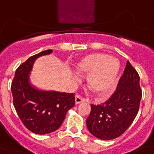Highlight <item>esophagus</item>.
Instances as JSON below:
<instances>
[{"label":"esophagus","mask_w":154,"mask_h":154,"mask_svg":"<svg viewBox=\"0 0 154 154\" xmlns=\"http://www.w3.org/2000/svg\"><path fill=\"white\" fill-rule=\"evenodd\" d=\"M85 99L83 97H82L79 95H77V96L75 97V104L76 105H78V104H81V103L84 102Z\"/></svg>","instance_id":"esophagus-1"}]
</instances>
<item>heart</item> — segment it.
<instances>
[{"label": "heart", "mask_w": 154, "mask_h": 154, "mask_svg": "<svg viewBox=\"0 0 154 154\" xmlns=\"http://www.w3.org/2000/svg\"><path fill=\"white\" fill-rule=\"evenodd\" d=\"M78 75L88 76L87 89L96 96H108L111 93L119 74L117 59L102 53H92L81 57L74 65Z\"/></svg>", "instance_id": "1"}]
</instances>
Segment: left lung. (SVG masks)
I'll list each match as a JSON object with an SVG mask.
<instances>
[{
    "instance_id": "left-lung-1",
    "label": "left lung",
    "mask_w": 154,
    "mask_h": 154,
    "mask_svg": "<svg viewBox=\"0 0 154 154\" xmlns=\"http://www.w3.org/2000/svg\"><path fill=\"white\" fill-rule=\"evenodd\" d=\"M141 99L140 77L128 60L117 90L102 105H91L87 128L94 137L112 140L121 136L135 119Z\"/></svg>"
}]
</instances>
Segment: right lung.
<instances>
[{
	"mask_svg": "<svg viewBox=\"0 0 154 154\" xmlns=\"http://www.w3.org/2000/svg\"><path fill=\"white\" fill-rule=\"evenodd\" d=\"M52 53V49H48L30 57L16 70L11 85L13 105L20 119L29 130L41 135L57 130L75 105L72 94L45 90L31 82L30 74L35 60Z\"/></svg>",
	"mask_w": 154,
	"mask_h": 154,
	"instance_id": "1",
	"label": "right lung"
}]
</instances>
